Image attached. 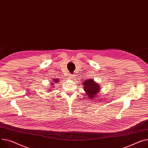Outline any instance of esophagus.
Returning a JSON list of instances; mask_svg holds the SVG:
<instances>
[{
    "instance_id": "obj_1",
    "label": "esophagus",
    "mask_w": 148,
    "mask_h": 148,
    "mask_svg": "<svg viewBox=\"0 0 148 148\" xmlns=\"http://www.w3.org/2000/svg\"><path fill=\"white\" fill-rule=\"evenodd\" d=\"M70 78H71V79H74V78H75V75H73V74H70Z\"/></svg>"
}]
</instances>
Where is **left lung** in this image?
<instances>
[{
	"label": "left lung",
	"mask_w": 148,
	"mask_h": 148,
	"mask_svg": "<svg viewBox=\"0 0 148 148\" xmlns=\"http://www.w3.org/2000/svg\"><path fill=\"white\" fill-rule=\"evenodd\" d=\"M84 90L88 99H97V95L100 92L101 86L92 79H88L83 82ZM87 99V98H86Z\"/></svg>",
	"instance_id": "1"
}]
</instances>
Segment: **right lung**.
<instances>
[{"label":"right lung","mask_w":148,"mask_h":148,"mask_svg":"<svg viewBox=\"0 0 148 148\" xmlns=\"http://www.w3.org/2000/svg\"><path fill=\"white\" fill-rule=\"evenodd\" d=\"M59 81H60V80H58V78H53V80H52V83H51V85H54V84H55V83H58L59 82ZM51 86L53 87L54 86ZM53 88H54V87H53ZM51 90H53L52 89L51 87H50L49 91H51Z\"/></svg>","instance_id":"obj_1"}]
</instances>
